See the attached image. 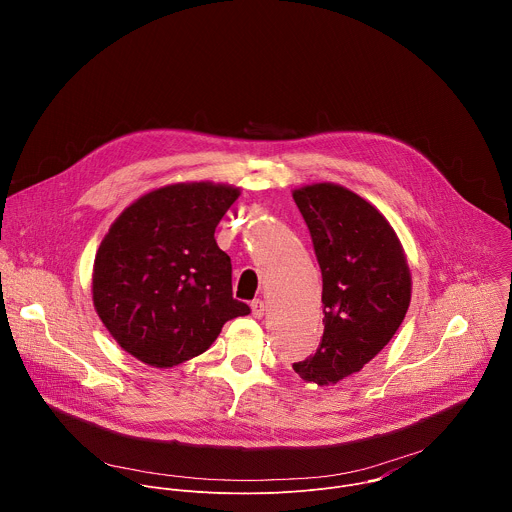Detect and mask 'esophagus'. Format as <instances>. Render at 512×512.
Wrapping results in <instances>:
<instances>
[{
  "label": "esophagus",
  "mask_w": 512,
  "mask_h": 512,
  "mask_svg": "<svg viewBox=\"0 0 512 512\" xmlns=\"http://www.w3.org/2000/svg\"><path fill=\"white\" fill-rule=\"evenodd\" d=\"M250 308H252V316L254 318H262L264 314H266V306H264V302L258 298V300H254L252 304H250Z\"/></svg>",
  "instance_id": "34e87169"
}]
</instances>
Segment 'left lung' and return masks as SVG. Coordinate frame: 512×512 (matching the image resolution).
<instances>
[{"label": "left lung", "mask_w": 512, "mask_h": 512, "mask_svg": "<svg viewBox=\"0 0 512 512\" xmlns=\"http://www.w3.org/2000/svg\"><path fill=\"white\" fill-rule=\"evenodd\" d=\"M322 272L324 334L296 374L332 386L360 372L396 334L410 304V270L388 220L364 198L322 182L292 192Z\"/></svg>", "instance_id": "obj_1"}]
</instances>
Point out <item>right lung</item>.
Returning a JSON list of instances; mask_svg holds the SVG:
<instances>
[{
  "label": "right lung",
  "mask_w": 512,
  "mask_h": 512,
  "mask_svg": "<svg viewBox=\"0 0 512 512\" xmlns=\"http://www.w3.org/2000/svg\"><path fill=\"white\" fill-rule=\"evenodd\" d=\"M238 196L228 184H170L116 218L94 260L92 298L128 354L170 368L206 352L228 320L250 314L232 296L230 256L214 238Z\"/></svg>",
  "instance_id": "obj_1"
}]
</instances>
